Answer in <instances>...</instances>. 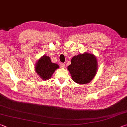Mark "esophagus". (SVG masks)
I'll list each match as a JSON object with an SVG mask.
<instances>
[{"instance_id":"34e87169","label":"esophagus","mask_w":127,"mask_h":127,"mask_svg":"<svg viewBox=\"0 0 127 127\" xmlns=\"http://www.w3.org/2000/svg\"><path fill=\"white\" fill-rule=\"evenodd\" d=\"M65 64L64 63H61V68H65Z\"/></svg>"}]
</instances>
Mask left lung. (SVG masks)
I'll return each mask as SVG.
<instances>
[{"mask_svg": "<svg viewBox=\"0 0 127 127\" xmlns=\"http://www.w3.org/2000/svg\"><path fill=\"white\" fill-rule=\"evenodd\" d=\"M97 68L96 56L87 52L74 56L67 68L73 80L79 85L90 82L96 76Z\"/></svg>", "mask_w": 127, "mask_h": 127, "instance_id": "obj_1", "label": "left lung"}]
</instances>
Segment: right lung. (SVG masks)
<instances>
[{
    "instance_id": "obj_1",
    "label": "right lung",
    "mask_w": 127,
    "mask_h": 127,
    "mask_svg": "<svg viewBox=\"0 0 127 127\" xmlns=\"http://www.w3.org/2000/svg\"><path fill=\"white\" fill-rule=\"evenodd\" d=\"M35 70L42 80H48L53 76L56 70L59 68L57 64L51 62L50 58L45 55L42 56L35 64Z\"/></svg>"
}]
</instances>
